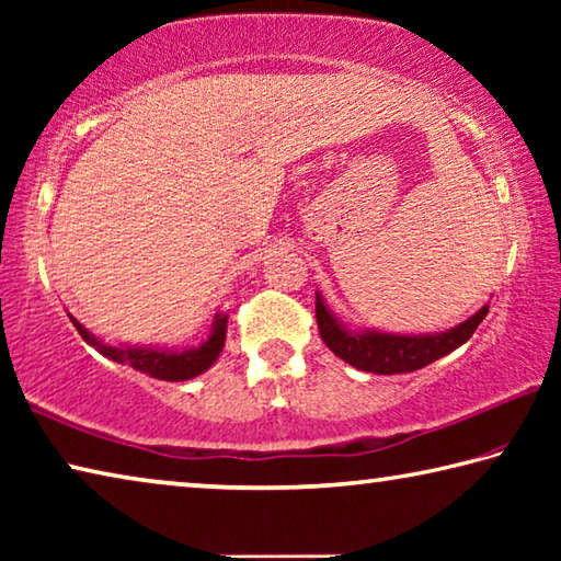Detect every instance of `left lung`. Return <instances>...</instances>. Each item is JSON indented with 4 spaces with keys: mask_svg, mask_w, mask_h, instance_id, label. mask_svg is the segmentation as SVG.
<instances>
[{
    "mask_svg": "<svg viewBox=\"0 0 561 561\" xmlns=\"http://www.w3.org/2000/svg\"><path fill=\"white\" fill-rule=\"evenodd\" d=\"M490 307L485 304L478 314H472L468 321L453 327L440 334L428 336H398V334H381V331H354L346 329L336 317L327 309L324 299L317 294V324L324 344L334 351L339 358L346 364L356 366L358 371L368 374H408L417 368L433 364L450 351L462 346L480 321L488 317Z\"/></svg>",
    "mask_w": 561,
    "mask_h": 561,
    "instance_id": "8db88e82",
    "label": "left lung"
}]
</instances>
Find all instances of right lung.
Listing matches in <instances>:
<instances>
[{
    "label": "right lung",
    "instance_id": "1",
    "mask_svg": "<svg viewBox=\"0 0 561 561\" xmlns=\"http://www.w3.org/2000/svg\"><path fill=\"white\" fill-rule=\"evenodd\" d=\"M73 321L76 331H79L81 339L91 344L111 360H118V364L133 366L140 374H148L158 378V381H187V378L201 376L203 371L210 368L220 351L225 346V336H227V317L220 314L213 324V334L205 341L203 346L197 348H187V351H165V348H146V346H111L103 344L91 331L83 329L79 321Z\"/></svg>",
    "mask_w": 561,
    "mask_h": 561
}]
</instances>
